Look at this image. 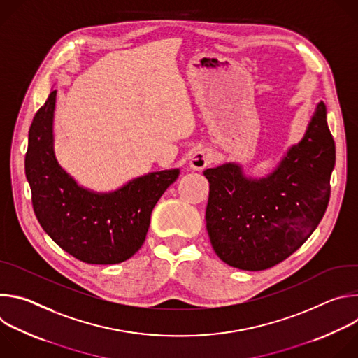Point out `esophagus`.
<instances>
[{
	"instance_id": "obj_1",
	"label": "esophagus",
	"mask_w": 358,
	"mask_h": 358,
	"mask_svg": "<svg viewBox=\"0 0 358 358\" xmlns=\"http://www.w3.org/2000/svg\"><path fill=\"white\" fill-rule=\"evenodd\" d=\"M213 162V155L210 150L201 148L192 152V156L189 157V167L195 171H201L206 169L210 163Z\"/></svg>"
}]
</instances>
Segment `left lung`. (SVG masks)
Here are the masks:
<instances>
[{"instance_id":"left-lung-1","label":"left lung","mask_w":358,"mask_h":358,"mask_svg":"<svg viewBox=\"0 0 358 358\" xmlns=\"http://www.w3.org/2000/svg\"><path fill=\"white\" fill-rule=\"evenodd\" d=\"M316 112L303 138L265 178H248L227 163L203 171L210 182L207 231L218 258L242 271L269 269L297 250L322 221L330 199L336 145Z\"/></svg>"}]
</instances>
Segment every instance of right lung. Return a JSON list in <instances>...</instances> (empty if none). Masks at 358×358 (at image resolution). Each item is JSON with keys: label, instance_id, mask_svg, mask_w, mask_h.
Returning <instances> with one entry per match:
<instances>
[{"label": "right lung", "instance_id": "add662e5", "mask_svg": "<svg viewBox=\"0 0 358 358\" xmlns=\"http://www.w3.org/2000/svg\"><path fill=\"white\" fill-rule=\"evenodd\" d=\"M57 90L49 93L28 133L25 176L42 229L73 258L92 265L127 261L144 243L151 211L180 170L148 173L113 192L80 187L54 150Z\"/></svg>", "mask_w": 358, "mask_h": 358}]
</instances>
